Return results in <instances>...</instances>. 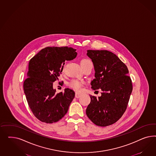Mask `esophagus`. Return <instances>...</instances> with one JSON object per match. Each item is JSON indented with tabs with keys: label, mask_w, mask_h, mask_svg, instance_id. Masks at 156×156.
I'll return each mask as SVG.
<instances>
[{
	"label": "esophagus",
	"mask_w": 156,
	"mask_h": 156,
	"mask_svg": "<svg viewBox=\"0 0 156 156\" xmlns=\"http://www.w3.org/2000/svg\"><path fill=\"white\" fill-rule=\"evenodd\" d=\"M81 95L82 94L81 93H77V92H76V94H75V97H76V98H80V96H81Z\"/></svg>",
	"instance_id": "obj_1"
}]
</instances>
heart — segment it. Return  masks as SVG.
Returning a JSON list of instances; mask_svg holds the SVG:
<instances>
[{
	"label": "heart",
	"instance_id": "1",
	"mask_svg": "<svg viewBox=\"0 0 156 156\" xmlns=\"http://www.w3.org/2000/svg\"><path fill=\"white\" fill-rule=\"evenodd\" d=\"M91 61L87 59H82L80 62L81 66H83L86 64L90 63ZM65 67H63V69ZM84 82L83 80H72L68 83V86L69 87L71 88L72 89L76 91H80L82 90L83 85H84Z\"/></svg>",
	"mask_w": 156,
	"mask_h": 156
}]
</instances>
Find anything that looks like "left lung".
Segmentation results:
<instances>
[{
	"label": "left lung",
	"mask_w": 156,
	"mask_h": 156,
	"mask_svg": "<svg viewBox=\"0 0 156 156\" xmlns=\"http://www.w3.org/2000/svg\"><path fill=\"white\" fill-rule=\"evenodd\" d=\"M94 66L93 90L101 89V96L90 95L86 113L97 126H107L116 122L126 111L132 92L128 67L113 52L107 50L87 51Z\"/></svg>",
	"instance_id": "1"
}]
</instances>
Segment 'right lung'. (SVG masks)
Masks as SVG:
<instances>
[{"label":"right lung","instance_id":"right-lung-1","mask_svg":"<svg viewBox=\"0 0 156 156\" xmlns=\"http://www.w3.org/2000/svg\"><path fill=\"white\" fill-rule=\"evenodd\" d=\"M76 51L67 46L45 47L30 60L24 92L31 112L42 122L60 120L74 98L75 93L70 89L56 94L53 82L58 80L65 62L76 58Z\"/></svg>","mask_w":156,"mask_h":156}]
</instances>
